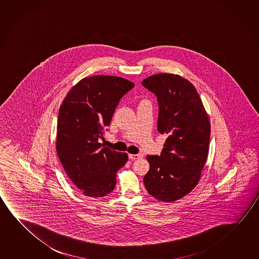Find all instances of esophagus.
<instances>
[{
	"instance_id": "esophagus-1",
	"label": "esophagus",
	"mask_w": 259,
	"mask_h": 259,
	"mask_svg": "<svg viewBox=\"0 0 259 259\" xmlns=\"http://www.w3.org/2000/svg\"><path fill=\"white\" fill-rule=\"evenodd\" d=\"M128 157H129V159L134 160V159H141V158L143 157V155H142V154H129Z\"/></svg>"
}]
</instances>
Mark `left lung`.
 Here are the masks:
<instances>
[{
  "label": "left lung",
  "instance_id": "1",
  "mask_svg": "<svg viewBox=\"0 0 259 259\" xmlns=\"http://www.w3.org/2000/svg\"><path fill=\"white\" fill-rule=\"evenodd\" d=\"M142 85L157 97L158 131L167 136L160 155H147L144 183L150 195L174 202L195 188L209 151L211 125L194 85L181 76L159 73Z\"/></svg>",
  "mask_w": 259,
  "mask_h": 259
}]
</instances>
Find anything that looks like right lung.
<instances>
[{"mask_svg": "<svg viewBox=\"0 0 259 259\" xmlns=\"http://www.w3.org/2000/svg\"><path fill=\"white\" fill-rule=\"evenodd\" d=\"M135 83L117 76L84 78L71 89L60 107L56 151L69 179L91 197L111 193L116 172L127 153L99 143L110 124L115 108Z\"/></svg>", "mask_w": 259, "mask_h": 259, "instance_id": "1", "label": "right lung"}]
</instances>
